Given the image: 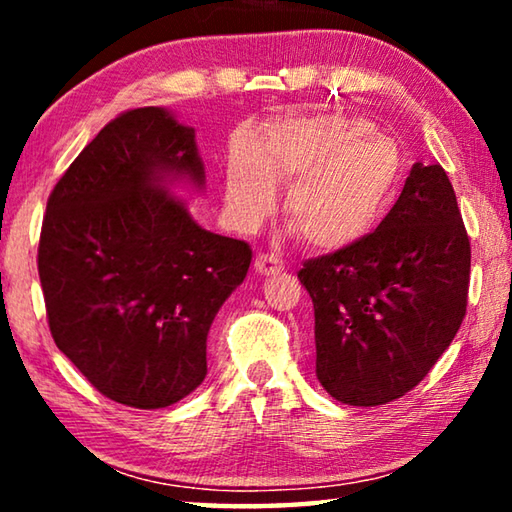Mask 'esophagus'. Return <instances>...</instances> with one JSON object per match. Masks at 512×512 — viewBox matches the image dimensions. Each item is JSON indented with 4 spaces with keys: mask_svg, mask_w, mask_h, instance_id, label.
Segmentation results:
<instances>
[{
    "mask_svg": "<svg viewBox=\"0 0 512 512\" xmlns=\"http://www.w3.org/2000/svg\"><path fill=\"white\" fill-rule=\"evenodd\" d=\"M255 271L259 275H275L284 271V262L277 255H268V253H262L255 257Z\"/></svg>",
    "mask_w": 512,
    "mask_h": 512,
    "instance_id": "obj_1",
    "label": "esophagus"
}]
</instances>
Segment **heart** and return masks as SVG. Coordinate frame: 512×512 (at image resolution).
Segmentation results:
<instances>
[{
	"mask_svg": "<svg viewBox=\"0 0 512 512\" xmlns=\"http://www.w3.org/2000/svg\"><path fill=\"white\" fill-rule=\"evenodd\" d=\"M404 171L393 137L341 112L275 121L262 144H239L225 164L230 223L255 232L291 183L287 216L318 250H343L368 237L391 210Z\"/></svg>",
	"mask_w": 512,
	"mask_h": 512,
	"instance_id": "heart-1",
	"label": "heart"
}]
</instances>
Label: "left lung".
<instances>
[{
	"instance_id": "obj_1",
	"label": "left lung",
	"mask_w": 512,
	"mask_h": 512,
	"mask_svg": "<svg viewBox=\"0 0 512 512\" xmlns=\"http://www.w3.org/2000/svg\"><path fill=\"white\" fill-rule=\"evenodd\" d=\"M470 257L445 169L415 162L375 232L298 273L314 302L325 391L343 404L377 406L418 386L463 323Z\"/></svg>"
}]
</instances>
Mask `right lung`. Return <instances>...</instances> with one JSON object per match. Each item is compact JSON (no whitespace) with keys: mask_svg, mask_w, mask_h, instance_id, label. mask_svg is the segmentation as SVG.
Instances as JSON below:
<instances>
[{"mask_svg":"<svg viewBox=\"0 0 512 512\" xmlns=\"http://www.w3.org/2000/svg\"><path fill=\"white\" fill-rule=\"evenodd\" d=\"M205 185L194 128L128 110L79 153L47 201L38 273L58 350L101 395L164 409L201 386L207 332L248 273L246 241L214 235L169 194Z\"/></svg>","mask_w":512,"mask_h":512,"instance_id":"1","label":"right lung"}]
</instances>
